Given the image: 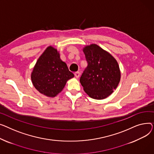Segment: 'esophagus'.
Here are the masks:
<instances>
[{
    "label": "esophagus",
    "instance_id": "34e87169",
    "mask_svg": "<svg viewBox=\"0 0 154 154\" xmlns=\"http://www.w3.org/2000/svg\"><path fill=\"white\" fill-rule=\"evenodd\" d=\"M79 75H80V73L79 71H76V72H75V77L76 78H79Z\"/></svg>",
    "mask_w": 154,
    "mask_h": 154
}]
</instances>
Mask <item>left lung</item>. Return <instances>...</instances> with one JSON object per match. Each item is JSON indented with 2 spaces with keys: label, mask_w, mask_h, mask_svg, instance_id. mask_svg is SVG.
Masks as SVG:
<instances>
[{
  "label": "left lung",
  "mask_w": 154,
  "mask_h": 154,
  "mask_svg": "<svg viewBox=\"0 0 154 154\" xmlns=\"http://www.w3.org/2000/svg\"><path fill=\"white\" fill-rule=\"evenodd\" d=\"M88 66L80 78L86 93L91 98L103 99L111 95L121 79L119 66L116 59L96 44L83 48Z\"/></svg>",
  "instance_id": "obj_1"
}]
</instances>
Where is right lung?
<instances>
[{"mask_svg": "<svg viewBox=\"0 0 154 154\" xmlns=\"http://www.w3.org/2000/svg\"><path fill=\"white\" fill-rule=\"evenodd\" d=\"M74 77L57 49L50 46L39 57L31 74L34 87L48 97H55L64 88L66 81Z\"/></svg>", "mask_w": 154, "mask_h": 154, "instance_id": "right-lung-1", "label": "right lung"}]
</instances>
